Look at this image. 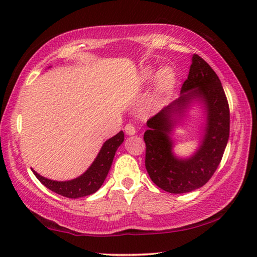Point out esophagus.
Masks as SVG:
<instances>
[{"label":"esophagus","instance_id":"1","mask_svg":"<svg viewBox=\"0 0 257 257\" xmlns=\"http://www.w3.org/2000/svg\"><path fill=\"white\" fill-rule=\"evenodd\" d=\"M124 132H125V134L129 135V136H132V135L136 134V128H135V125L133 123H128V124H125Z\"/></svg>","mask_w":257,"mask_h":257}]
</instances>
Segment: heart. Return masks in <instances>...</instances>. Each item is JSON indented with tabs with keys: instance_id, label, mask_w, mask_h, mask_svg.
Wrapping results in <instances>:
<instances>
[{
	"instance_id": "b5f03b06",
	"label": "heart",
	"mask_w": 257,
	"mask_h": 257,
	"mask_svg": "<svg viewBox=\"0 0 257 257\" xmlns=\"http://www.w3.org/2000/svg\"><path fill=\"white\" fill-rule=\"evenodd\" d=\"M142 79L144 82H151L156 80V92L159 95H165L171 92L176 82V73L170 67H165L161 69L159 72L151 68L145 69L143 71Z\"/></svg>"
}]
</instances>
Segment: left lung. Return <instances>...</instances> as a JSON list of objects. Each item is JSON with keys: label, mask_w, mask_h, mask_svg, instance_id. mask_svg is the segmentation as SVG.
<instances>
[{"label": "left lung", "mask_w": 257, "mask_h": 257, "mask_svg": "<svg viewBox=\"0 0 257 257\" xmlns=\"http://www.w3.org/2000/svg\"><path fill=\"white\" fill-rule=\"evenodd\" d=\"M180 97L147 121L144 134L145 167L154 184L168 193L182 194L206 184L222 160L230 132V111L223 87L214 70L194 54ZM199 100L207 124L199 150L188 159L173 154L170 134L190 102Z\"/></svg>", "instance_id": "1"}]
</instances>
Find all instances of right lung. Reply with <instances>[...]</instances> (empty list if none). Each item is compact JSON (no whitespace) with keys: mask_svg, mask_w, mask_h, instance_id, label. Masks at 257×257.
Masks as SVG:
<instances>
[{"mask_svg":"<svg viewBox=\"0 0 257 257\" xmlns=\"http://www.w3.org/2000/svg\"><path fill=\"white\" fill-rule=\"evenodd\" d=\"M123 132H120L115 136L107 139L103 144L101 151H99V153L97 154L96 159L94 160L92 165L81 176L72 180L55 181L42 177L36 171L33 170V172L43 185L47 187L50 190L61 195V196L68 198L88 196V195L94 194L95 191L101 188L108 171H110L115 152L123 143Z\"/></svg>","mask_w":257,"mask_h":257,"instance_id":"right-lung-1","label":"right lung"}]
</instances>
